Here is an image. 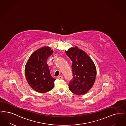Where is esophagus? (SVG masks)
I'll return each instance as SVG.
<instances>
[{
	"instance_id": "34e87169",
	"label": "esophagus",
	"mask_w": 126,
	"mask_h": 126,
	"mask_svg": "<svg viewBox=\"0 0 126 126\" xmlns=\"http://www.w3.org/2000/svg\"><path fill=\"white\" fill-rule=\"evenodd\" d=\"M58 78H59L60 79H62L63 78V76H58Z\"/></svg>"
}]
</instances>
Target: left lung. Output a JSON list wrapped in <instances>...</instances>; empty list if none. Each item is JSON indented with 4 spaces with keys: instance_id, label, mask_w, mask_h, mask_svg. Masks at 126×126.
<instances>
[{
    "instance_id": "8db88e82",
    "label": "left lung",
    "mask_w": 126,
    "mask_h": 126,
    "mask_svg": "<svg viewBox=\"0 0 126 126\" xmlns=\"http://www.w3.org/2000/svg\"><path fill=\"white\" fill-rule=\"evenodd\" d=\"M65 53L72 61L73 78L69 89L74 94L84 95L90 91L96 80V66L90 57L76 46L71 47Z\"/></svg>"
}]
</instances>
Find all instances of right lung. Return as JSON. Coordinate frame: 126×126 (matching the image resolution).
Here are the masks:
<instances>
[{
    "mask_svg": "<svg viewBox=\"0 0 126 126\" xmlns=\"http://www.w3.org/2000/svg\"><path fill=\"white\" fill-rule=\"evenodd\" d=\"M53 51L45 46L35 50L30 57L25 66L26 78L35 91L43 93L51 90L55 79L50 75L47 61Z\"/></svg>",
    "mask_w": 126,
    "mask_h": 126,
    "instance_id": "1",
    "label": "right lung"
}]
</instances>
